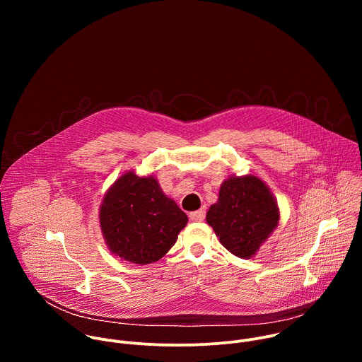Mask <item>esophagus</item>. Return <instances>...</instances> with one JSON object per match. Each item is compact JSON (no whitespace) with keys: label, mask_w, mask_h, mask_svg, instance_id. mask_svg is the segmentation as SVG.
<instances>
[{"label":"esophagus","mask_w":362,"mask_h":362,"mask_svg":"<svg viewBox=\"0 0 362 362\" xmlns=\"http://www.w3.org/2000/svg\"><path fill=\"white\" fill-rule=\"evenodd\" d=\"M204 215H206V211L204 209H199L196 212H190L189 214V219L193 221V222H202L204 219Z\"/></svg>","instance_id":"1"}]
</instances>
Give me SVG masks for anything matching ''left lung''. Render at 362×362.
<instances>
[{"mask_svg": "<svg viewBox=\"0 0 362 362\" xmlns=\"http://www.w3.org/2000/svg\"><path fill=\"white\" fill-rule=\"evenodd\" d=\"M206 222L230 253L249 259L276 229L278 202L257 176H229L221 185L218 202L206 214Z\"/></svg>", "mask_w": 362, "mask_h": 362, "instance_id": "left-lung-1", "label": "left lung"}]
</instances>
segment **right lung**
Returning <instances> with one entry per match:
<instances>
[{"instance_id":"obj_1","label":"right lung","mask_w":362,"mask_h":362,"mask_svg":"<svg viewBox=\"0 0 362 362\" xmlns=\"http://www.w3.org/2000/svg\"><path fill=\"white\" fill-rule=\"evenodd\" d=\"M98 221L113 255L132 264L147 265L158 262L170 250L187 216L163 193L156 177L126 172L103 197Z\"/></svg>"}]
</instances>
